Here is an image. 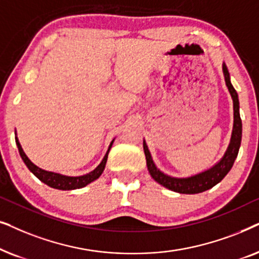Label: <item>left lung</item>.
I'll list each match as a JSON object with an SVG mask.
<instances>
[{
	"instance_id": "1",
	"label": "left lung",
	"mask_w": 259,
	"mask_h": 259,
	"mask_svg": "<svg viewBox=\"0 0 259 259\" xmlns=\"http://www.w3.org/2000/svg\"><path fill=\"white\" fill-rule=\"evenodd\" d=\"M223 73L224 78H225V82L229 92L232 97L233 101V129L232 135H231V141L227 150L224 154L222 160L209 168V169L201 171V173L192 175L188 178H174L169 177V175L164 174L155 165L153 157L146 141L143 140V149L144 154H146L147 160V167L148 170L151 175V178L158 184L163 186V187L170 189L177 193H181V194H196V193H201L207 191V189L214 187L217 184H219L226 174L229 173L232 168L236 160L238 151H239L240 142H242V119H240L239 115V99H238L237 91L231 84L230 80V73L227 70L225 63L223 64Z\"/></svg>"
}]
</instances>
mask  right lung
Returning <instances> with one entry per match:
<instances>
[{
	"instance_id": "right-lung-1",
	"label": "right lung",
	"mask_w": 259,
	"mask_h": 259,
	"mask_svg": "<svg viewBox=\"0 0 259 259\" xmlns=\"http://www.w3.org/2000/svg\"><path fill=\"white\" fill-rule=\"evenodd\" d=\"M113 141L115 140H112L111 143H110L109 149H108V151H106L105 156L103 157L102 162L95 168L94 170L90 171V173L85 174V175H80V177H67V175L54 173V171H48V170L41 169V168H39L37 165L34 164L33 162L30 161L28 157H27V155L25 154V151H23V149H22L21 144H20V142H19V139H17V136H15V142H16L17 148H19L20 156L22 157V160H23V162H25V164L27 165V167H28V169L32 171V173L35 175V177L39 179L40 181H42L44 184H46L47 186H50V187H52V188L61 189V191H72V189L82 188V187H85V186H88L89 184H91L92 181L97 180V179L102 175L103 170H104L106 160H108L109 151H110V149H111Z\"/></svg>"
}]
</instances>
